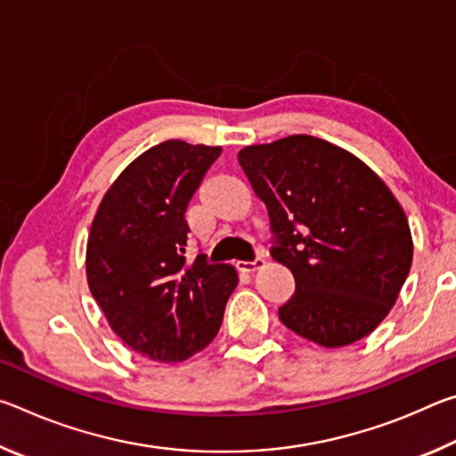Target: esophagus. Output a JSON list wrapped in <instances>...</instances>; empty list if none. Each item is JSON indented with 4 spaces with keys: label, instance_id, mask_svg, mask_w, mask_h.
<instances>
[{
    "label": "esophagus",
    "instance_id": "esophagus-1",
    "mask_svg": "<svg viewBox=\"0 0 456 456\" xmlns=\"http://www.w3.org/2000/svg\"><path fill=\"white\" fill-rule=\"evenodd\" d=\"M265 265V259L264 257H257L256 261H237V269L241 273H253V272H257V269H261Z\"/></svg>",
    "mask_w": 456,
    "mask_h": 456
}]
</instances>
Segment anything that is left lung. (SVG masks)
Returning a JSON list of instances; mask_svg holds the SVG:
<instances>
[{"instance_id": "left-lung-1", "label": "left lung", "mask_w": 456, "mask_h": 456, "mask_svg": "<svg viewBox=\"0 0 456 456\" xmlns=\"http://www.w3.org/2000/svg\"><path fill=\"white\" fill-rule=\"evenodd\" d=\"M267 207L272 257L296 277L285 328L342 348L380 326L412 265V235L395 192L356 154L310 134L239 151Z\"/></svg>"}]
</instances>
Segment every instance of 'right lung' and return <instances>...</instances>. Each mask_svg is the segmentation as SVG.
Listing matches in <instances>:
<instances>
[{
  "label": "right lung",
  "instance_id": "right-lung-1",
  "mask_svg": "<svg viewBox=\"0 0 456 456\" xmlns=\"http://www.w3.org/2000/svg\"><path fill=\"white\" fill-rule=\"evenodd\" d=\"M221 151L176 138L151 146L104 192L90 225V293L122 342L163 364L213 342L239 283L233 265L184 257V211Z\"/></svg>",
  "mask_w": 456,
  "mask_h": 456
}]
</instances>
